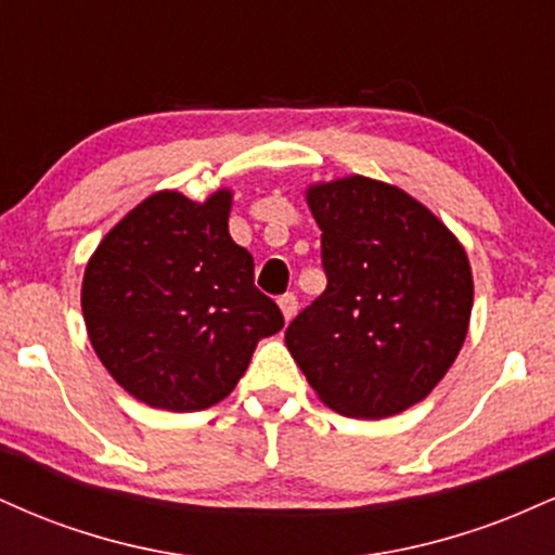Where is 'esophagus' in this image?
I'll use <instances>...</instances> for the list:
<instances>
[{
  "label": "esophagus",
  "instance_id": "obj_1",
  "mask_svg": "<svg viewBox=\"0 0 555 555\" xmlns=\"http://www.w3.org/2000/svg\"><path fill=\"white\" fill-rule=\"evenodd\" d=\"M279 308H282L284 321L289 323L292 318L297 315V297L295 295H282V297H279Z\"/></svg>",
  "mask_w": 555,
  "mask_h": 555
}]
</instances>
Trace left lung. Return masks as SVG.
<instances>
[{
  "mask_svg": "<svg viewBox=\"0 0 555 555\" xmlns=\"http://www.w3.org/2000/svg\"><path fill=\"white\" fill-rule=\"evenodd\" d=\"M326 292L286 328L323 404L380 420L423 401L454 365L473 313L462 242L423 203L371 177L305 190Z\"/></svg>",
  "mask_w": 555,
  "mask_h": 555,
  "instance_id": "obj_1",
  "label": "left lung"
}]
</instances>
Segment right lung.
I'll use <instances>...</instances> for the list:
<instances>
[{
	"instance_id": "1",
	"label": "right lung",
	"mask_w": 555,
	"mask_h": 555,
	"mask_svg": "<svg viewBox=\"0 0 555 555\" xmlns=\"http://www.w3.org/2000/svg\"><path fill=\"white\" fill-rule=\"evenodd\" d=\"M232 190L203 203L162 190L101 240L82 276L88 339L112 378L149 406L197 412L232 393L256 344L284 328L229 237Z\"/></svg>"
}]
</instances>
